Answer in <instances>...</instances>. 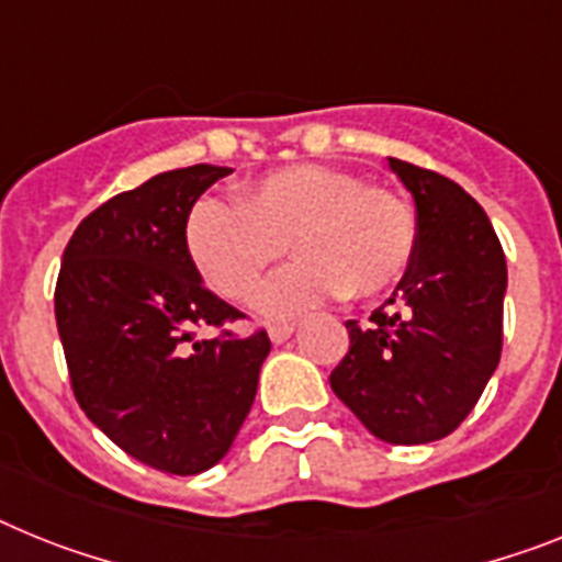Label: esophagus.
I'll return each mask as SVG.
<instances>
[{"label":"esophagus","mask_w":562,"mask_h":562,"mask_svg":"<svg viewBox=\"0 0 562 562\" xmlns=\"http://www.w3.org/2000/svg\"><path fill=\"white\" fill-rule=\"evenodd\" d=\"M294 334V325H273V328H268V337H271L273 346H280V342H285V339Z\"/></svg>","instance_id":"obj_1"}]
</instances>
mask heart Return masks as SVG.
I'll use <instances>...</instances> for the list:
<instances>
[{
  "mask_svg": "<svg viewBox=\"0 0 562 562\" xmlns=\"http://www.w3.org/2000/svg\"><path fill=\"white\" fill-rule=\"evenodd\" d=\"M239 202L202 196L186 220V251L202 282L243 303L282 245L300 262L259 294L266 317L285 319L346 289L371 300L412 266L417 220L400 196L328 165H285L254 179Z\"/></svg>",
  "mask_w": 562,
  "mask_h": 562,
  "instance_id": "b5f03b06",
  "label": "heart"
}]
</instances>
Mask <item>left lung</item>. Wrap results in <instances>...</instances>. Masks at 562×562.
I'll list each match as a JSON object with an SVG mask.
<instances>
[{
  "label": "left lung",
  "instance_id": "1",
  "mask_svg": "<svg viewBox=\"0 0 562 562\" xmlns=\"http://www.w3.org/2000/svg\"><path fill=\"white\" fill-rule=\"evenodd\" d=\"M389 168L412 193L417 245L391 311L348 319L351 348L331 389L394 446L442 440L477 405L503 348L506 257L477 200L442 173L403 159Z\"/></svg>",
  "mask_w": 562,
  "mask_h": 562
}]
</instances>
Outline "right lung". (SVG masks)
I'll list each match as a JSON object with an SVG mask.
<instances>
[{
    "instance_id": "right-lung-1",
    "label": "right lung",
    "mask_w": 562,
    "mask_h": 562,
    "mask_svg": "<svg viewBox=\"0 0 562 562\" xmlns=\"http://www.w3.org/2000/svg\"><path fill=\"white\" fill-rule=\"evenodd\" d=\"M231 168L191 165L116 193L74 231L56 280V328L77 403L139 463L200 474L228 454L271 351L266 331L196 339L243 317L186 251L193 202Z\"/></svg>"
}]
</instances>
